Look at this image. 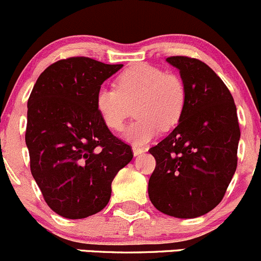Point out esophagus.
<instances>
[{
  "label": "esophagus",
  "mask_w": 261,
  "mask_h": 261,
  "mask_svg": "<svg viewBox=\"0 0 261 261\" xmlns=\"http://www.w3.org/2000/svg\"><path fill=\"white\" fill-rule=\"evenodd\" d=\"M133 152H134V155L138 156V155H140V153L144 152V149H142V147H140V146H136V145H134V146H133Z\"/></svg>",
  "instance_id": "obj_1"
}]
</instances>
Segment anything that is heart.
Returning <instances> with one entry per match:
<instances>
[{
  "label": "heart",
  "mask_w": 261,
  "mask_h": 261,
  "mask_svg": "<svg viewBox=\"0 0 261 261\" xmlns=\"http://www.w3.org/2000/svg\"><path fill=\"white\" fill-rule=\"evenodd\" d=\"M115 87H101L96 108L103 123L112 131H122L135 111L136 120L126 130L125 139L146 144L160 128L170 130L182 117L188 90L182 79L174 72L149 64H136L123 70Z\"/></svg>",
  "instance_id": "b5f03b06"
}]
</instances>
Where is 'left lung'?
<instances>
[{"mask_svg":"<svg viewBox=\"0 0 261 261\" xmlns=\"http://www.w3.org/2000/svg\"><path fill=\"white\" fill-rule=\"evenodd\" d=\"M166 61L180 70L188 90L182 117L149 152L152 205L180 219L201 216L223 200L238 166L240 127L229 89L205 62L188 56Z\"/></svg>","mask_w":261,"mask_h":261,"instance_id":"left-lung-1","label":"left lung"}]
</instances>
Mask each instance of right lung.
<instances>
[{"label": "right lung", "mask_w": 261, "mask_h": 261, "mask_svg": "<svg viewBox=\"0 0 261 261\" xmlns=\"http://www.w3.org/2000/svg\"><path fill=\"white\" fill-rule=\"evenodd\" d=\"M122 65L84 56L48 66L27 102L30 169L46 204L67 219H84L108 205L111 182L134 153L96 108L101 85Z\"/></svg>", "instance_id": "1"}]
</instances>
